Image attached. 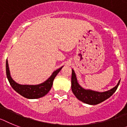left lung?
<instances>
[{
    "label": "left lung",
    "instance_id": "1",
    "mask_svg": "<svg viewBox=\"0 0 127 127\" xmlns=\"http://www.w3.org/2000/svg\"><path fill=\"white\" fill-rule=\"evenodd\" d=\"M71 83H72V92L79 100L89 105H97L99 103L107 99L114 93L120 85V81L114 88L105 92H97L92 90H87L83 89L81 87H80L77 81L75 72L73 70H72Z\"/></svg>",
    "mask_w": 127,
    "mask_h": 127
}]
</instances>
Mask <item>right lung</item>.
Listing matches in <instances>:
<instances>
[{"label": "right lung", "mask_w": 127, "mask_h": 127, "mask_svg": "<svg viewBox=\"0 0 127 127\" xmlns=\"http://www.w3.org/2000/svg\"><path fill=\"white\" fill-rule=\"evenodd\" d=\"M61 68L62 67H61L60 68L55 70V72L52 73L50 77L43 83L38 85H22L17 83L12 79L10 75V73H9L7 61H6V75H7V78L9 81L10 85L17 93L28 99H37V98L42 97L44 96L46 94H47L52 88L53 81L55 76L60 72Z\"/></svg>", "instance_id": "1"}]
</instances>
